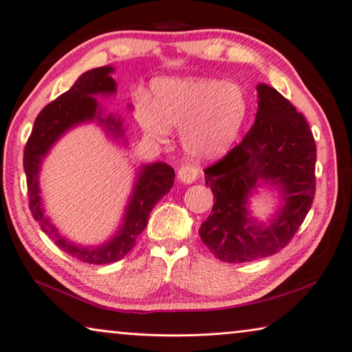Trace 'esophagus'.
I'll return each instance as SVG.
<instances>
[{
    "label": "esophagus",
    "mask_w": 352,
    "mask_h": 352,
    "mask_svg": "<svg viewBox=\"0 0 352 352\" xmlns=\"http://www.w3.org/2000/svg\"><path fill=\"white\" fill-rule=\"evenodd\" d=\"M198 175H199V170L195 166H190V164H183V166L177 172L178 182L183 184L194 183L198 178Z\"/></svg>",
    "instance_id": "obj_1"
}]
</instances>
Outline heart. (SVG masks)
<instances>
[{"label":"heart","mask_w":352,"mask_h":352,"mask_svg":"<svg viewBox=\"0 0 352 352\" xmlns=\"http://www.w3.org/2000/svg\"><path fill=\"white\" fill-rule=\"evenodd\" d=\"M249 113V94L233 82L164 79L154 87V103L139 108L137 122L158 143L169 140L170 128L180 129L186 154L197 162H210L233 148Z\"/></svg>","instance_id":"b5f03b06"}]
</instances>
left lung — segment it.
<instances>
[{
  "mask_svg": "<svg viewBox=\"0 0 352 352\" xmlns=\"http://www.w3.org/2000/svg\"><path fill=\"white\" fill-rule=\"evenodd\" d=\"M254 123L238 146L204 170L215 204L199 236L223 263H250L290 243L311 209L316 143L305 117L270 85L259 84ZM261 187L276 190L280 204L267 223L250 213Z\"/></svg>",
  "mask_w": 352,
  "mask_h": 352,
  "instance_id": "1",
  "label": "left lung"
}]
</instances>
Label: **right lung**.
Returning a JSON list of instances; mask_svg holds the SVG:
<instances>
[{
  "label": "right lung",
  "instance_id": "obj_1",
  "mask_svg": "<svg viewBox=\"0 0 352 352\" xmlns=\"http://www.w3.org/2000/svg\"><path fill=\"white\" fill-rule=\"evenodd\" d=\"M114 67L105 65L82 73L73 87L48 103L34 120L32 134L24 151V170L29 189L30 210L41 230L60 250L87 264H111L125 258L135 245V239L148 224L149 213L158 199L163 198L174 186L175 170L168 163L155 162L140 164L135 169L133 192L123 209L120 224L107 241L98 245L76 244L62 235L52 218L47 215L41 197L39 175L43 162L52 148L68 131L85 123H96L107 137L116 143L128 146L126 126L119 114L107 113L96 98H111L117 93L113 79ZM133 109V105H128Z\"/></svg>",
  "mask_w": 352,
  "mask_h": 352
}]
</instances>
